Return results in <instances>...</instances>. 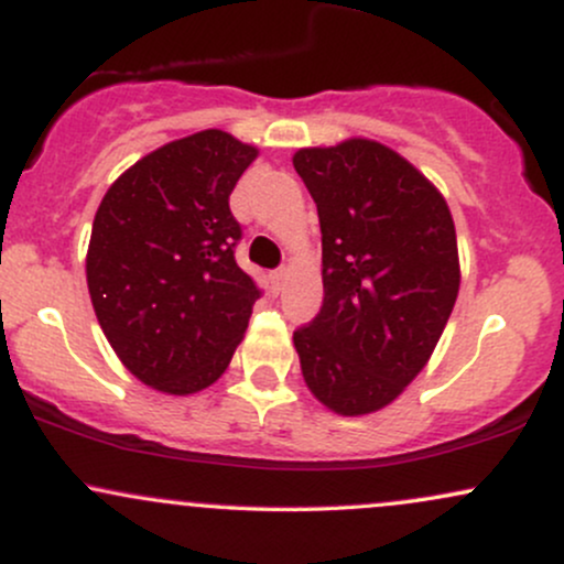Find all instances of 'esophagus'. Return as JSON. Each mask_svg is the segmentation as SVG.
<instances>
[{"label": "esophagus", "mask_w": 564, "mask_h": 564, "mask_svg": "<svg viewBox=\"0 0 564 564\" xmlns=\"http://www.w3.org/2000/svg\"><path fill=\"white\" fill-rule=\"evenodd\" d=\"M270 281H273V289H275V291H281L283 283H286V268L275 270V273L270 275Z\"/></svg>", "instance_id": "1"}]
</instances>
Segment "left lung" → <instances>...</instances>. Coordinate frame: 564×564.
<instances>
[{"instance_id": "8db88e82", "label": "left lung", "mask_w": 564, "mask_h": 564, "mask_svg": "<svg viewBox=\"0 0 564 564\" xmlns=\"http://www.w3.org/2000/svg\"><path fill=\"white\" fill-rule=\"evenodd\" d=\"M294 170L318 206L323 307L294 332L323 405L364 416L419 377L456 304V228L443 193L377 140L302 148Z\"/></svg>"}]
</instances>
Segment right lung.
Returning <instances> with one entry per match:
<instances>
[{
    "instance_id": "add662e5",
    "label": "right lung",
    "mask_w": 564,
    "mask_h": 564,
    "mask_svg": "<svg viewBox=\"0 0 564 564\" xmlns=\"http://www.w3.org/2000/svg\"><path fill=\"white\" fill-rule=\"evenodd\" d=\"M257 153L204 129L142 156L97 206L89 300L121 364L153 390H206L241 345L262 291L236 264L228 198Z\"/></svg>"
}]
</instances>
